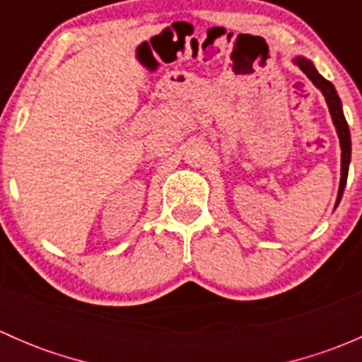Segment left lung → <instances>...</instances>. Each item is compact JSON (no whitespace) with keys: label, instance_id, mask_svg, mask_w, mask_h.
Instances as JSON below:
<instances>
[{"label":"left lung","instance_id":"8db88e82","mask_svg":"<svg viewBox=\"0 0 362 362\" xmlns=\"http://www.w3.org/2000/svg\"><path fill=\"white\" fill-rule=\"evenodd\" d=\"M293 63L296 66H299L303 73L312 80L313 86L322 93V96L326 98L327 108H329L331 119H333L334 127H337V133L339 138V147H341V177H339V189H338V198H337V204L334 208L338 206V203L341 202L343 191H345L346 185V177H349V164H350V154H352V141H350V131H349V124H346L345 115H343V108H341V100H339L337 89H334L333 83L329 80L324 78L319 71H317L315 66L310 59L306 57L298 56L294 57Z\"/></svg>","mask_w":362,"mask_h":362}]
</instances>
